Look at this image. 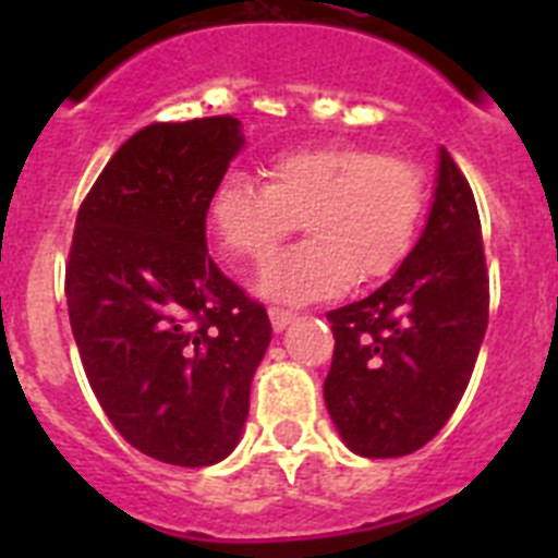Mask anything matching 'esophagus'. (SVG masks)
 Masks as SVG:
<instances>
[{
  "label": "esophagus",
  "mask_w": 558,
  "mask_h": 558,
  "mask_svg": "<svg viewBox=\"0 0 558 558\" xmlns=\"http://www.w3.org/2000/svg\"><path fill=\"white\" fill-rule=\"evenodd\" d=\"M268 318H270V327L276 329V332H282L284 327H288L290 322L295 318L293 310H282V307H270L268 310Z\"/></svg>",
  "instance_id": "obj_1"
}]
</instances>
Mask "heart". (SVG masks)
I'll list each match as a JSON object with an SVG mask.
<instances>
[{
  "label": "heart",
  "mask_w": 558,
  "mask_h": 558,
  "mask_svg": "<svg viewBox=\"0 0 558 558\" xmlns=\"http://www.w3.org/2000/svg\"><path fill=\"white\" fill-rule=\"evenodd\" d=\"M268 184L226 172L206 204L215 243L234 263H263L304 220L310 240L276 254L259 293L288 304L338 295L399 268L416 236L425 186L411 161L357 145L276 156Z\"/></svg>",
  "instance_id": "heart-1"
}]
</instances>
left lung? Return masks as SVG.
Listing matches in <instances>:
<instances>
[{
	"label": "left lung",
	"instance_id": "8db88e82",
	"mask_svg": "<svg viewBox=\"0 0 558 558\" xmlns=\"http://www.w3.org/2000/svg\"><path fill=\"white\" fill-rule=\"evenodd\" d=\"M335 335L324 402L363 458L425 447L461 402L489 324V276L475 195L438 150L427 223L383 288L327 313Z\"/></svg>",
	"mask_w": 558,
	"mask_h": 558
}]
</instances>
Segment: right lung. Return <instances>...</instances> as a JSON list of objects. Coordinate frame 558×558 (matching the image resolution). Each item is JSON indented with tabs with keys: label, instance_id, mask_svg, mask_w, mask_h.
Instances as JSON below:
<instances>
[{
	"label": "right lung",
	"instance_id": "add662e5",
	"mask_svg": "<svg viewBox=\"0 0 558 558\" xmlns=\"http://www.w3.org/2000/svg\"><path fill=\"white\" fill-rule=\"evenodd\" d=\"M243 145L234 117L142 128L83 201L69 251L88 386L128 445L172 466L231 456L270 343L263 304L206 254V204Z\"/></svg>",
	"mask_w": 558,
	"mask_h": 558
}]
</instances>
